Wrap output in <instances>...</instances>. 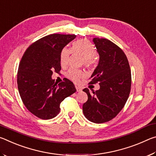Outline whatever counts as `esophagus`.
<instances>
[{
	"label": "esophagus",
	"mask_w": 156,
	"mask_h": 156,
	"mask_svg": "<svg viewBox=\"0 0 156 156\" xmlns=\"http://www.w3.org/2000/svg\"><path fill=\"white\" fill-rule=\"evenodd\" d=\"M76 91H77L78 92L82 91V88L80 87H79V86H76Z\"/></svg>",
	"instance_id": "esophagus-1"
}]
</instances>
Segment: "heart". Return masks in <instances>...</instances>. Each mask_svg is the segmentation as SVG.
Listing matches in <instances>:
<instances>
[{
	"label": "heart",
	"instance_id": "heart-1",
	"mask_svg": "<svg viewBox=\"0 0 156 156\" xmlns=\"http://www.w3.org/2000/svg\"><path fill=\"white\" fill-rule=\"evenodd\" d=\"M72 51L80 54L84 58V64L87 67H91L94 63V57L97 54V50L91 42L87 40H78L72 44ZM71 54V50L67 47H64L60 52V62L62 66L67 65ZM67 76L74 82H78L83 78L84 73L81 70L71 69L67 73Z\"/></svg>",
	"mask_w": 156,
	"mask_h": 156
}]
</instances>
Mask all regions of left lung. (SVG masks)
<instances>
[{
    "instance_id": "1",
    "label": "left lung",
    "mask_w": 156,
    "mask_h": 156,
    "mask_svg": "<svg viewBox=\"0 0 156 156\" xmlns=\"http://www.w3.org/2000/svg\"><path fill=\"white\" fill-rule=\"evenodd\" d=\"M99 62L89 84L98 83L100 89L90 93L83 89L88 100L83 111L87 119L94 123L112 120L125 106L131 90V75L126 55L119 47L106 38H94Z\"/></svg>"
}]
</instances>
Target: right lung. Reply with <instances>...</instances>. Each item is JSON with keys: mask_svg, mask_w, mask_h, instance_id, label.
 <instances>
[{"mask_svg": "<svg viewBox=\"0 0 156 156\" xmlns=\"http://www.w3.org/2000/svg\"><path fill=\"white\" fill-rule=\"evenodd\" d=\"M76 35L50 34L31 44L20 62L17 74L18 89L26 108L43 120L53 118L60 112V105L76 89L68 79L57 84L53 72L61 69L62 49Z\"/></svg>", "mask_w": 156, "mask_h": 156, "instance_id": "obj_1", "label": "right lung"}]
</instances>
